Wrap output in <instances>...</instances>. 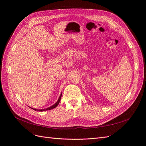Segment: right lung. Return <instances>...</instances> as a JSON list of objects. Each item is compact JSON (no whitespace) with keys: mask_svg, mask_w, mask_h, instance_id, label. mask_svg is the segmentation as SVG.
Returning a JSON list of instances; mask_svg holds the SVG:
<instances>
[{"mask_svg":"<svg viewBox=\"0 0 146 146\" xmlns=\"http://www.w3.org/2000/svg\"><path fill=\"white\" fill-rule=\"evenodd\" d=\"M61 95H62V93H61V94H60V97H59V98H58V100H57L55 104L53 105L52 106H51V107H48V108H44V109H39V110L33 108H31V107H30V108H32V109H33V110H35V111H36V110H37V111H46V110H52V109H54V108H55V107H56L57 106H58V105L59 104L60 102V100H61Z\"/></svg>","mask_w":146,"mask_h":146,"instance_id":"obj_1","label":"right lung"}]
</instances>
